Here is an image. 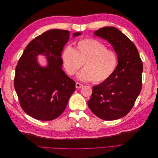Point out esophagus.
Returning <instances> with one entry per match:
<instances>
[{
    "instance_id": "obj_1",
    "label": "esophagus",
    "mask_w": 158,
    "mask_h": 158,
    "mask_svg": "<svg viewBox=\"0 0 158 158\" xmlns=\"http://www.w3.org/2000/svg\"><path fill=\"white\" fill-rule=\"evenodd\" d=\"M83 87V85L82 84H80L79 82H76V88H81Z\"/></svg>"
}]
</instances>
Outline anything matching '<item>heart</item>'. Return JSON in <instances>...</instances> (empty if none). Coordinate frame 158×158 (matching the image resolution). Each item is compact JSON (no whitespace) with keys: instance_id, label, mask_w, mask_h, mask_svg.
<instances>
[{"instance_id":"heart-1","label":"heart","mask_w":158,"mask_h":158,"mask_svg":"<svg viewBox=\"0 0 158 158\" xmlns=\"http://www.w3.org/2000/svg\"><path fill=\"white\" fill-rule=\"evenodd\" d=\"M62 60L70 76L76 74L84 64V69L78 74V78L99 84L113 74L118 64V56L115 51L108 49L101 41L86 38L76 43L74 49L70 46L65 47Z\"/></svg>"}]
</instances>
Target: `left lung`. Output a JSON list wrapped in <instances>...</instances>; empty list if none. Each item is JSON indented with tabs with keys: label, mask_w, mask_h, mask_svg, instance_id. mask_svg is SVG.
<instances>
[{
	"label": "left lung",
	"mask_w": 158,
	"mask_h": 158,
	"mask_svg": "<svg viewBox=\"0 0 158 158\" xmlns=\"http://www.w3.org/2000/svg\"><path fill=\"white\" fill-rule=\"evenodd\" d=\"M94 35L111 44L118 64L111 77L93 87L88 105L99 118L116 120L129 113L141 92L142 61L135 45L117 28L104 27Z\"/></svg>",
	"instance_id": "8db88e82"
}]
</instances>
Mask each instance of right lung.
<instances>
[{
  "instance_id": "obj_1",
  "label": "right lung",
  "mask_w": 158,
  "mask_h": 158,
  "mask_svg": "<svg viewBox=\"0 0 158 158\" xmlns=\"http://www.w3.org/2000/svg\"><path fill=\"white\" fill-rule=\"evenodd\" d=\"M80 34L74 33L73 37ZM70 37L67 30L47 31L26 46L18 60L14 88L22 109L37 120L48 121L60 116L76 89L74 81L62 69L61 52ZM38 54L46 56V68L38 64Z\"/></svg>"
}]
</instances>
